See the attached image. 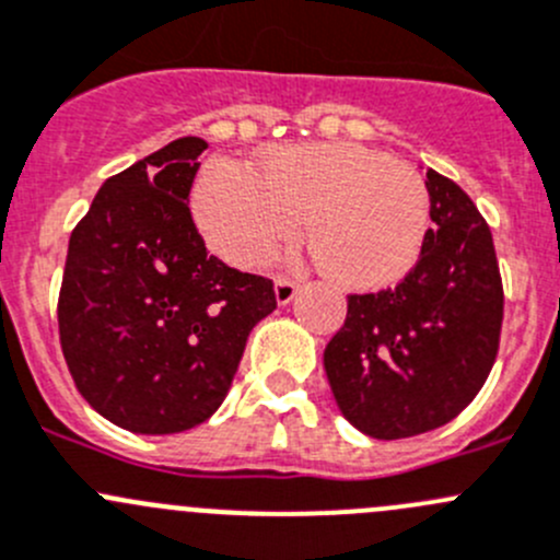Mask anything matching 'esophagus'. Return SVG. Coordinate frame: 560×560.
<instances>
[{
	"mask_svg": "<svg viewBox=\"0 0 560 560\" xmlns=\"http://www.w3.org/2000/svg\"><path fill=\"white\" fill-rule=\"evenodd\" d=\"M298 290H301V284H298V281H292V279L276 281V301H279V306H287V303L298 295Z\"/></svg>",
	"mask_w": 560,
	"mask_h": 560,
	"instance_id": "esophagus-1",
	"label": "esophagus"
}]
</instances>
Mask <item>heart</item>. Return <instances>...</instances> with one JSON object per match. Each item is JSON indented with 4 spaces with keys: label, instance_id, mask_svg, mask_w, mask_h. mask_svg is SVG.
<instances>
[{
    "label": "heart",
    "instance_id": "b5f03b06",
    "mask_svg": "<svg viewBox=\"0 0 560 560\" xmlns=\"http://www.w3.org/2000/svg\"><path fill=\"white\" fill-rule=\"evenodd\" d=\"M208 246L237 268H259L295 241L301 219L314 259L350 290L396 284L416 268L430 232V191L412 166L361 144H290L262 175L215 159L194 188Z\"/></svg>",
    "mask_w": 560,
    "mask_h": 560
}]
</instances>
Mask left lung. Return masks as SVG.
I'll list each match as a JSON object with an SVG mask.
<instances>
[{"instance_id":"obj_1","label":"left lung","mask_w":560,"mask_h":560,"mask_svg":"<svg viewBox=\"0 0 560 560\" xmlns=\"http://www.w3.org/2000/svg\"><path fill=\"white\" fill-rule=\"evenodd\" d=\"M424 252L396 287L347 295L325 347L336 405L377 441L421 435L457 418L490 377L501 345L503 281L492 232L454 180L427 172Z\"/></svg>"}]
</instances>
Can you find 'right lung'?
<instances>
[{
  "instance_id": "add662e5",
  "label": "right lung",
  "mask_w": 560,
  "mask_h": 560,
  "mask_svg": "<svg viewBox=\"0 0 560 560\" xmlns=\"http://www.w3.org/2000/svg\"><path fill=\"white\" fill-rule=\"evenodd\" d=\"M205 139L186 136L108 177L70 235L59 345L112 424L172 435L219 410L273 281L208 254L188 194Z\"/></svg>"
}]
</instances>
